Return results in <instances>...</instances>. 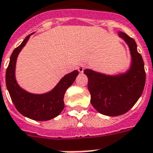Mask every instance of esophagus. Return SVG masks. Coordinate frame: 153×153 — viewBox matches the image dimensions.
<instances>
[{"label": "esophagus", "mask_w": 153, "mask_h": 153, "mask_svg": "<svg viewBox=\"0 0 153 153\" xmlns=\"http://www.w3.org/2000/svg\"><path fill=\"white\" fill-rule=\"evenodd\" d=\"M77 69H78V71L80 72V73H83L84 70V65L81 64V65H78Z\"/></svg>", "instance_id": "1"}]
</instances>
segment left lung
Returning a JSON list of instances; mask_svg holds the SVG:
<instances>
[{"label": "left lung", "mask_w": 153, "mask_h": 153, "mask_svg": "<svg viewBox=\"0 0 153 153\" xmlns=\"http://www.w3.org/2000/svg\"><path fill=\"white\" fill-rule=\"evenodd\" d=\"M118 35L129 47L132 62L129 70L114 76L88 69L84 71L88 80L91 105L98 112L107 116L122 115L131 109L141 96L145 84V65L136 42L122 31Z\"/></svg>", "instance_id": "left-lung-1"}]
</instances>
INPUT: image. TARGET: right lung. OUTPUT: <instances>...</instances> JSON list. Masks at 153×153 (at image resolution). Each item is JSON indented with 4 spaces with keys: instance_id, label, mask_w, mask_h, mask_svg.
I'll use <instances>...</instances> for the list:
<instances>
[{
    "instance_id": "right-lung-1",
    "label": "right lung",
    "mask_w": 153,
    "mask_h": 153,
    "mask_svg": "<svg viewBox=\"0 0 153 153\" xmlns=\"http://www.w3.org/2000/svg\"><path fill=\"white\" fill-rule=\"evenodd\" d=\"M31 35H27L11 55L10 62L6 70V86L12 101L19 113L33 120L47 121L59 115L64 109L65 93L74 82L79 72L74 70L65 76L55 88L47 93L37 95L29 93L21 88L17 84L15 76L16 63L18 54Z\"/></svg>"
}]
</instances>
